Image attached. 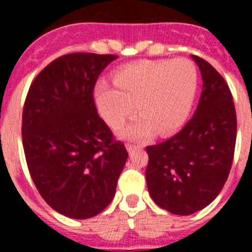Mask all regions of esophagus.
I'll use <instances>...</instances> for the list:
<instances>
[{
    "label": "esophagus",
    "instance_id": "obj_1",
    "mask_svg": "<svg viewBox=\"0 0 252 252\" xmlns=\"http://www.w3.org/2000/svg\"><path fill=\"white\" fill-rule=\"evenodd\" d=\"M126 149H127L128 153H132V151L135 150V146L131 145V144H127V145H126Z\"/></svg>",
    "mask_w": 252,
    "mask_h": 252
}]
</instances>
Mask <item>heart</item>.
<instances>
[{
    "label": "heart",
    "mask_w": 252,
    "mask_h": 252,
    "mask_svg": "<svg viewBox=\"0 0 252 252\" xmlns=\"http://www.w3.org/2000/svg\"><path fill=\"white\" fill-rule=\"evenodd\" d=\"M113 84L99 82L94 103L111 127H120L136 111V119L121 131L135 141H145L155 131L168 135L188 119L198 90V72L192 62L144 60L119 69Z\"/></svg>",
    "instance_id": "obj_1"
}]
</instances>
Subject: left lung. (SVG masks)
<instances>
[{"mask_svg":"<svg viewBox=\"0 0 252 252\" xmlns=\"http://www.w3.org/2000/svg\"><path fill=\"white\" fill-rule=\"evenodd\" d=\"M203 90L182 131L146 148V183L153 201L170 213L188 216L212 203L226 183L235 153V104L226 81L208 62L192 55Z\"/></svg>","mask_w":252,"mask_h":252,"instance_id":"left-lung-1","label":"left lung"}]
</instances>
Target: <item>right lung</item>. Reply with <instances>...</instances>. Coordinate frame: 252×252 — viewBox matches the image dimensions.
<instances>
[{
  "label": "right lung",
  "mask_w": 252,
  "mask_h": 252,
  "mask_svg": "<svg viewBox=\"0 0 252 252\" xmlns=\"http://www.w3.org/2000/svg\"><path fill=\"white\" fill-rule=\"evenodd\" d=\"M116 55L73 53L39 73L22 112V145L35 187L60 215L86 220L115 197L127 150L113 139L93 98Z\"/></svg>",
  "instance_id": "1"
}]
</instances>
